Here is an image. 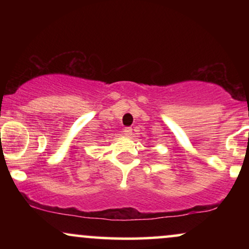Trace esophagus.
<instances>
[{
  "label": "esophagus",
  "mask_w": 249,
  "mask_h": 249,
  "mask_svg": "<svg viewBox=\"0 0 249 249\" xmlns=\"http://www.w3.org/2000/svg\"><path fill=\"white\" fill-rule=\"evenodd\" d=\"M124 133H125V136L131 137V136H132V134H133V132H132V128H131V127H125Z\"/></svg>",
  "instance_id": "34e87169"
}]
</instances>
